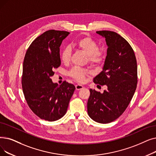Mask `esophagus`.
Segmentation results:
<instances>
[{"instance_id": "1", "label": "esophagus", "mask_w": 156, "mask_h": 156, "mask_svg": "<svg viewBox=\"0 0 156 156\" xmlns=\"http://www.w3.org/2000/svg\"><path fill=\"white\" fill-rule=\"evenodd\" d=\"M75 87H76V89L77 90H79L80 89H82L83 88V86L82 85H80V84H78V85H75Z\"/></svg>"}]
</instances>
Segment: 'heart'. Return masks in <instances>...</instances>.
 Returning <instances> with one entry per match:
<instances>
[{"label":"heart","instance_id":"obj_1","mask_svg":"<svg viewBox=\"0 0 156 156\" xmlns=\"http://www.w3.org/2000/svg\"><path fill=\"white\" fill-rule=\"evenodd\" d=\"M75 46L87 54L90 63L99 65L103 62L105 60L104 54L99 50V45L93 39L89 37L82 38L75 43ZM71 57V49L69 46H66L60 54L62 62L65 64L68 63L70 61ZM90 74V72L89 70L81 68L80 67H74L69 72V75L71 77L80 82H83L85 77Z\"/></svg>","mask_w":156,"mask_h":156}]
</instances>
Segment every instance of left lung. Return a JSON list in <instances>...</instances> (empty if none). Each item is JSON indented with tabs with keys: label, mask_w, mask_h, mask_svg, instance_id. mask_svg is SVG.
<instances>
[{
	"label": "left lung",
	"mask_w": 156,
	"mask_h": 156,
	"mask_svg": "<svg viewBox=\"0 0 156 156\" xmlns=\"http://www.w3.org/2000/svg\"><path fill=\"white\" fill-rule=\"evenodd\" d=\"M96 33L105 38L108 50L103 71L94 82L106 85L108 89L102 94L90 89L87 112L94 121L107 124L124 112L133 97L138 82L137 62L132 47L124 37L110 30Z\"/></svg>",
	"instance_id": "1"
}]
</instances>
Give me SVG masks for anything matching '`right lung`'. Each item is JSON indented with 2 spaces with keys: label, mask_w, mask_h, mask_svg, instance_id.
I'll return each instance as SVG.
<instances>
[{
  "label": "right lung",
  "mask_w": 156,
  "mask_h": 156,
  "mask_svg": "<svg viewBox=\"0 0 156 156\" xmlns=\"http://www.w3.org/2000/svg\"><path fill=\"white\" fill-rule=\"evenodd\" d=\"M69 34L50 30L33 41L27 50L22 77L24 96L30 110L40 119L55 121L66 114L75 87L66 81L53 83V69L61 64L60 46Z\"/></svg>",
  "instance_id": "1"
}]
</instances>
